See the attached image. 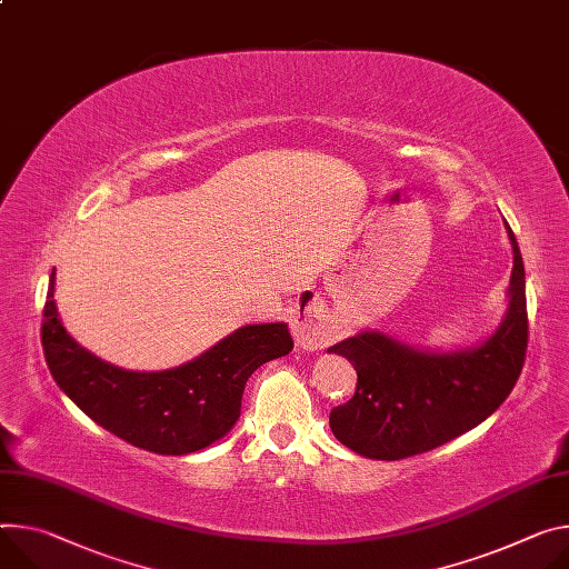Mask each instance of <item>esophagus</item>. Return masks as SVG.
Segmentation results:
<instances>
[{
	"mask_svg": "<svg viewBox=\"0 0 569 569\" xmlns=\"http://www.w3.org/2000/svg\"><path fill=\"white\" fill-rule=\"evenodd\" d=\"M331 322L329 316H325V311L320 306L311 303L306 306L303 311L292 320V336L297 347L306 349V351H316L322 349L331 342Z\"/></svg>",
	"mask_w": 569,
	"mask_h": 569,
	"instance_id": "obj_1",
	"label": "esophagus"
}]
</instances>
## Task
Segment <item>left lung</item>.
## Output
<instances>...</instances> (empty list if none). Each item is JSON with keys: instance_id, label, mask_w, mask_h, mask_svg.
Here are the masks:
<instances>
[{"instance_id": "8db88e82", "label": "left lung", "mask_w": 569, "mask_h": 569, "mask_svg": "<svg viewBox=\"0 0 569 569\" xmlns=\"http://www.w3.org/2000/svg\"><path fill=\"white\" fill-rule=\"evenodd\" d=\"M508 313L477 349L427 353L383 333H358L329 351L345 356L358 381L329 416L333 436L360 456L401 460L481 425L518 383L529 345L522 253L510 227Z\"/></svg>"}]
</instances>
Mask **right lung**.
<instances>
[{"mask_svg":"<svg viewBox=\"0 0 569 569\" xmlns=\"http://www.w3.org/2000/svg\"><path fill=\"white\" fill-rule=\"evenodd\" d=\"M40 340L51 377L90 420L133 447L163 456L199 451L220 440L240 418L253 370L292 349L286 325H249L181 368L127 372L68 336L54 301V272Z\"/></svg>","mask_w":569,"mask_h":569,"instance_id":"obj_1","label":"right lung"}]
</instances>
